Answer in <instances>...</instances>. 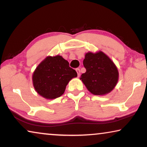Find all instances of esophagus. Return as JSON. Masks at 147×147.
Returning a JSON list of instances; mask_svg holds the SVG:
<instances>
[{"label": "esophagus", "mask_w": 147, "mask_h": 147, "mask_svg": "<svg viewBox=\"0 0 147 147\" xmlns=\"http://www.w3.org/2000/svg\"><path fill=\"white\" fill-rule=\"evenodd\" d=\"M76 72H77V74H78V77H80V69H79V68H76Z\"/></svg>", "instance_id": "34e87169"}]
</instances>
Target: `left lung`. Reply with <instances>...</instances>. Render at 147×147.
Instances as JSON below:
<instances>
[{
  "label": "left lung",
  "instance_id": "obj_1",
  "mask_svg": "<svg viewBox=\"0 0 147 147\" xmlns=\"http://www.w3.org/2000/svg\"><path fill=\"white\" fill-rule=\"evenodd\" d=\"M83 64L86 73L80 80L94 95H105L115 87L118 80V71L114 62L102 51L88 52Z\"/></svg>",
  "mask_w": 147,
  "mask_h": 147
}]
</instances>
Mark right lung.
Wrapping results in <instances>:
<instances>
[{
	"instance_id": "1",
	"label": "right lung",
	"mask_w": 147,
	"mask_h": 147,
	"mask_svg": "<svg viewBox=\"0 0 147 147\" xmlns=\"http://www.w3.org/2000/svg\"><path fill=\"white\" fill-rule=\"evenodd\" d=\"M77 76L76 70L61 56H48L36 68L32 79L35 91L51 100L60 97L69 82Z\"/></svg>"
}]
</instances>
